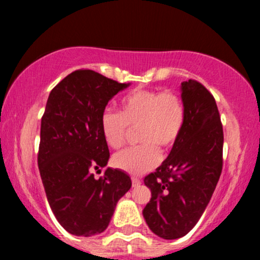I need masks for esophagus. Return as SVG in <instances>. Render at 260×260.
<instances>
[{"label":"esophagus","instance_id":"1","mask_svg":"<svg viewBox=\"0 0 260 260\" xmlns=\"http://www.w3.org/2000/svg\"><path fill=\"white\" fill-rule=\"evenodd\" d=\"M132 184H133V187L139 186V184H140V181L138 180V178H134V177H132Z\"/></svg>","mask_w":260,"mask_h":260}]
</instances>
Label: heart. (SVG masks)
Returning <instances> with one entry per match:
<instances>
[{
    "mask_svg": "<svg viewBox=\"0 0 260 260\" xmlns=\"http://www.w3.org/2000/svg\"><path fill=\"white\" fill-rule=\"evenodd\" d=\"M186 121V109L175 91L136 89L121 100L120 115L105 111L100 129L112 149L124 144L128 129H137L139 147L126 149L112 157L113 165L131 175H142L157 165L159 151L172 149L180 138Z\"/></svg>",
    "mask_w": 260,
    "mask_h": 260,
    "instance_id": "obj_1",
    "label": "heart"
}]
</instances>
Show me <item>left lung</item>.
<instances>
[{"mask_svg": "<svg viewBox=\"0 0 260 260\" xmlns=\"http://www.w3.org/2000/svg\"><path fill=\"white\" fill-rule=\"evenodd\" d=\"M186 121L177 143L154 174L143 216L164 240L186 236L201 219L222 170L223 132L215 99L197 80L181 84Z\"/></svg>", "mask_w": 260, "mask_h": 260, "instance_id": "8db88e82", "label": "left lung"}]
</instances>
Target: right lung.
I'll use <instances>...</instances> for the list:
<instances>
[{
	"label": "right lung",
	"instance_id": "1",
	"mask_svg": "<svg viewBox=\"0 0 260 260\" xmlns=\"http://www.w3.org/2000/svg\"><path fill=\"white\" fill-rule=\"evenodd\" d=\"M129 83H117L90 70L68 74L52 89L40 128L38 165L53 215L74 236L99 235L116 204L132 187L126 172L105 168L109 147L100 129L110 100Z\"/></svg>",
	"mask_w": 260,
	"mask_h": 260
}]
</instances>
